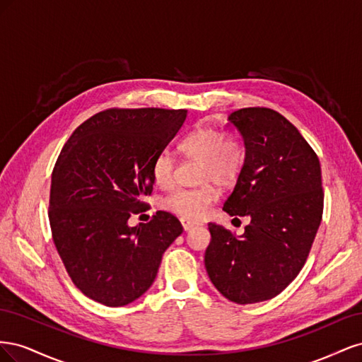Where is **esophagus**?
Listing matches in <instances>:
<instances>
[{"label":"esophagus","instance_id":"1","mask_svg":"<svg viewBox=\"0 0 362 362\" xmlns=\"http://www.w3.org/2000/svg\"><path fill=\"white\" fill-rule=\"evenodd\" d=\"M181 223H182L184 231H192V229H194V228H198V226H199V223L189 222V221H181Z\"/></svg>","mask_w":362,"mask_h":362}]
</instances>
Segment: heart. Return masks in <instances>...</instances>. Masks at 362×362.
Here are the masks:
<instances>
[{
	"label": "heart",
	"mask_w": 362,
	"mask_h": 362,
	"mask_svg": "<svg viewBox=\"0 0 362 362\" xmlns=\"http://www.w3.org/2000/svg\"><path fill=\"white\" fill-rule=\"evenodd\" d=\"M181 154L201 161L198 189L175 190L163 199V210L182 221H199L217 199L214 184L229 187L237 182L246 163V148L237 136H225L223 131L198 125L180 141ZM177 161L169 151H161L152 163V178L160 189H170L175 182Z\"/></svg>",
	"instance_id": "1"
}]
</instances>
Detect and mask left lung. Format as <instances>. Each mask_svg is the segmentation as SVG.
Returning <instances> with one entry per match:
<instances>
[{
	"label": "left lung",
	"instance_id": "1",
	"mask_svg": "<svg viewBox=\"0 0 362 362\" xmlns=\"http://www.w3.org/2000/svg\"><path fill=\"white\" fill-rule=\"evenodd\" d=\"M243 136L246 163L223 210L249 217L245 234L208 223L205 269L231 302L273 299L299 275L323 214L319 157L291 122L266 107L229 115Z\"/></svg>",
	"mask_w": 362,
	"mask_h": 362
}]
</instances>
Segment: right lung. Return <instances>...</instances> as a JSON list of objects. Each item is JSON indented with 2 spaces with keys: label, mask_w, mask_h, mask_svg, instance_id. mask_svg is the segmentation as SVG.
<instances>
[{
  "label": "right lung",
  "mask_w": 362,
  "mask_h": 362,
  "mask_svg": "<svg viewBox=\"0 0 362 362\" xmlns=\"http://www.w3.org/2000/svg\"><path fill=\"white\" fill-rule=\"evenodd\" d=\"M187 110L107 108L74 131L52 170L49 226L69 278L107 306L139 299L161 257L182 233L168 211L129 226L152 193V163L182 127Z\"/></svg>",
  "instance_id": "right-lung-1"
}]
</instances>
